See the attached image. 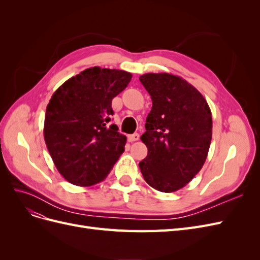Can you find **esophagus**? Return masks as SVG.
<instances>
[{"label":"esophagus","mask_w":260,"mask_h":260,"mask_svg":"<svg viewBox=\"0 0 260 260\" xmlns=\"http://www.w3.org/2000/svg\"><path fill=\"white\" fill-rule=\"evenodd\" d=\"M127 138H128L129 142H135V141H138V140H139L140 136L138 135V133H133V135H129Z\"/></svg>","instance_id":"esophagus-1"}]
</instances>
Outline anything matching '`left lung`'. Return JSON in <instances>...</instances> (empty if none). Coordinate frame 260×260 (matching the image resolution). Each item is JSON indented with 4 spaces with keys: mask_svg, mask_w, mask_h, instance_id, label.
Returning a JSON list of instances; mask_svg holds the SVG:
<instances>
[{
    "mask_svg": "<svg viewBox=\"0 0 260 260\" xmlns=\"http://www.w3.org/2000/svg\"><path fill=\"white\" fill-rule=\"evenodd\" d=\"M140 81L153 106L141 141L147 156L139 166L147 184L171 193L185 186L207 158L212 118L206 100L181 77L144 74Z\"/></svg>",
    "mask_w": 260,
    "mask_h": 260,
    "instance_id": "obj_1",
    "label": "left lung"
}]
</instances>
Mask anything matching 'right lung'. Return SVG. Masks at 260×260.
<instances>
[{"mask_svg": "<svg viewBox=\"0 0 260 260\" xmlns=\"http://www.w3.org/2000/svg\"><path fill=\"white\" fill-rule=\"evenodd\" d=\"M132 75L91 67L54 92L44 118V141L55 167L68 182L90 186L103 181L124 151L127 138L116 124L112 101Z\"/></svg>", "mask_w": 260, "mask_h": 260, "instance_id": "1", "label": "right lung"}]
</instances>
